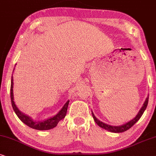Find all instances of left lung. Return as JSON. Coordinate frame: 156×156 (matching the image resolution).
<instances>
[{
    "mask_svg": "<svg viewBox=\"0 0 156 156\" xmlns=\"http://www.w3.org/2000/svg\"><path fill=\"white\" fill-rule=\"evenodd\" d=\"M147 103H148V97L146 98L145 103H144V104H143V107H142L140 110V112H138V114H137V116H136V117L134 118L133 119H132L131 121L128 122L127 123H126V124H125V125H121V126H111L109 125H106V124L101 122L100 120L97 119V118L95 117V115H94L93 112H92V116H93V118H94V121L96 122V123L97 124V125L99 126L100 127L104 128V129H106V130L112 132V133H123V132L127 131V129H129V128H131L134 125H135L136 122H137L140 119V117H142V115H143L144 112H145V109H146V107L147 106Z\"/></svg>",
    "mask_w": 156,
    "mask_h": 156,
    "instance_id": "1",
    "label": "left lung"
}]
</instances>
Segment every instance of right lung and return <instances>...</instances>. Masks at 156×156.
Segmentation results:
<instances>
[{
	"instance_id": "right-lung-1",
	"label": "right lung",
	"mask_w": 156,
	"mask_h": 156,
	"mask_svg": "<svg viewBox=\"0 0 156 156\" xmlns=\"http://www.w3.org/2000/svg\"><path fill=\"white\" fill-rule=\"evenodd\" d=\"M14 70V69H13ZM13 76L11 77V104H12V107L13 110H14L16 114L17 117L21 119V122H23L25 125L29 126V127L32 128V129H37V130H47V129H52V128L55 127L58 122L65 118L67 113V110H68V106L69 104V101H68L65 104L63 107L62 109L58 112L56 115L54 117L49 118L46 120H43L42 122H36L34 121L31 117L29 116L25 115L22 112H20V110L17 108L16 104L13 101Z\"/></svg>"
}]
</instances>
